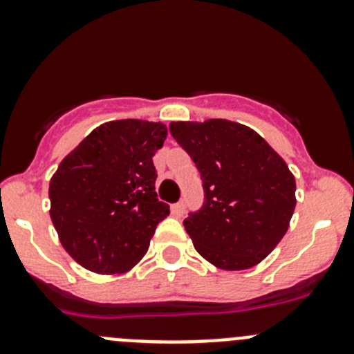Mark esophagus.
I'll list each match as a JSON object with an SVG mask.
<instances>
[{
    "label": "esophagus",
    "mask_w": 354,
    "mask_h": 354,
    "mask_svg": "<svg viewBox=\"0 0 354 354\" xmlns=\"http://www.w3.org/2000/svg\"><path fill=\"white\" fill-rule=\"evenodd\" d=\"M171 212H173V216H176V217L183 216L185 202H178V203H174V205H171Z\"/></svg>",
    "instance_id": "34e87169"
}]
</instances>
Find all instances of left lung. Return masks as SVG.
Wrapping results in <instances>:
<instances>
[{
	"label": "left lung",
	"instance_id": "obj_1",
	"mask_svg": "<svg viewBox=\"0 0 354 354\" xmlns=\"http://www.w3.org/2000/svg\"><path fill=\"white\" fill-rule=\"evenodd\" d=\"M174 140L198 167L205 203L183 221L195 250L221 270L262 262L286 234L296 181L255 130L230 120L173 121Z\"/></svg>",
	"mask_w": 354,
	"mask_h": 354
}]
</instances>
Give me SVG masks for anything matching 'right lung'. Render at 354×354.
I'll use <instances>...</instances> for the list:
<instances>
[{
    "label": "right lung",
    "instance_id": "add662e5",
    "mask_svg": "<svg viewBox=\"0 0 354 354\" xmlns=\"http://www.w3.org/2000/svg\"><path fill=\"white\" fill-rule=\"evenodd\" d=\"M166 137L160 121H108L59 162L49 181V216L84 269L123 274L147 253L157 224L169 216L157 200L152 162Z\"/></svg>",
    "mask_w": 354,
    "mask_h": 354
}]
</instances>
